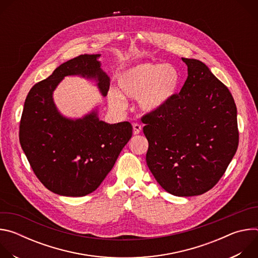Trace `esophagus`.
<instances>
[{"label":"esophagus","instance_id":"34e87169","mask_svg":"<svg viewBox=\"0 0 258 258\" xmlns=\"http://www.w3.org/2000/svg\"><path fill=\"white\" fill-rule=\"evenodd\" d=\"M133 130H134V135H139L142 131V126L139 123H134L133 124Z\"/></svg>","mask_w":258,"mask_h":258}]
</instances>
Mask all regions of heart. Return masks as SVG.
I'll return each instance as SVG.
<instances>
[{
  "label": "heart",
  "instance_id": "b5f03b06",
  "mask_svg": "<svg viewBox=\"0 0 258 258\" xmlns=\"http://www.w3.org/2000/svg\"><path fill=\"white\" fill-rule=\"evenodd\" d=\"M119 91L108 92V102L116 110H124L125 98L138 100L144 113H153L164 108L177 94L180 75L171 64L144 62L124 69L117 79Z\"/></svg>",
  "mask_w": 258,
  "mask_h": 258
}]
</instances>
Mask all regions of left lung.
Here are the masks:
<instances>
[{
	"label": "left lung",
	"mask_w": 258,
	"mask_h": 258,
	"mask_svg": "<svg viewBox=\"0 0 258 258\" xmlns=\"http://www.w3.org/2000/svg\"><path fill=\"white\" fill-rule=\"evenodd\" d=\"M188 78L159 111L147 114L146 161L159 185L179 197L201 195L223 176L239 144L237 107L229 89L197 59L181 58Z\"/></svg>",
	"instance_id": "8db88e82"
}]
</instances>
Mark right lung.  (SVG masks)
<instances>
[{"label": "right lung", "instance_id": "1", "mask_svg": "<svg viewBox=\"0 0 258 258\" xmlns=\"http://www.w3.org/2000/svg\"><path fill=\"white\" fill-rule=\"evenodd\" d=\"M101 54L80 55L58 66L29 91L20 120L19 140L38 178L51 192L82 197L104 180L133 134L130 122L100 120L98 107L81 118L60 113L53 94L65 77L94 81L103 97L110 79L101 68Z\"/></svg>", "mask_w": 258, "mask_h": 258}]
</instances>
